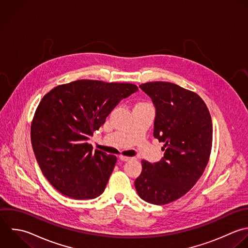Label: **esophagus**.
Wrapping results in <instances>:
<instances>
[{
	"label": "esophagus",
	"instance_id": "1",
	"mask_svg": "<svg viewBox=\"0 0 248 248\" xmlns=\"http://www.w3.org/2000/svg\"><path fill=\"white\" fill-rule=\"evenodd\" d=\"M120 160H122V161H128V160H130V157H128V156H124V155H120Z\"/></svg>",
	"mask_w": 248,
	"mask_h": 248
}]
</instances>
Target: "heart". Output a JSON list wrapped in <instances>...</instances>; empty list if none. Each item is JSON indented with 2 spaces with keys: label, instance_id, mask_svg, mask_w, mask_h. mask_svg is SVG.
<instances>
[{
  "label": "heart",
  "instance_id": "b5f03b06",
  "mask_svg": "<svg viewBox=\"0 0 248 248\" xmlns=\"http://www.w3.org/2000/svg\"><path fill=\"white\" fill-rule=\"evenodd\" d=\"M139 104H142V103H139Z\"/></svg>",
  "mask_w": 248,
  "mask_h": 248
}]
</instances>
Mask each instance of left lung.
I'll use <instances>...</instances> for the list:
<instances>
[{
    "label": "left lung",
    "instance_id": "1",
    "mask_svg": "<svg viewBox=\"0 0 248 248\" xmlns=\"http://www.w3.org/2000/svg\"><path fill=\"white\" fill-rule=\"evenodd\" d=\"M139 88L155 107L154 136L164 143V155L155 163L142 160L134 185L144 201L165 205L188 192L204 173L213 144L212 118L197 93L176 84L149 82Z\"/></svg>",
    "mask_w": 248,
    "mask_h": 248
}]
</instances>
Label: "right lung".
<instances>
[{"instance_id": "add662e5", "label": "right lung", "mask_w": 248, "mask_h": 248, "mask_svg": "<svg viewBox=\"0 0 248 248\" xmlns=\"http://www.w3.org/2000/svg\"><path fill=\"white\" fill-rule=\"evenodd\" d=\"M137 91L129 83L77 80L42 97L31 126V146L42 174L60 193L77 200L102 194L117 157L93 152L88 140Z\"/></svg>"}]
</instances>
